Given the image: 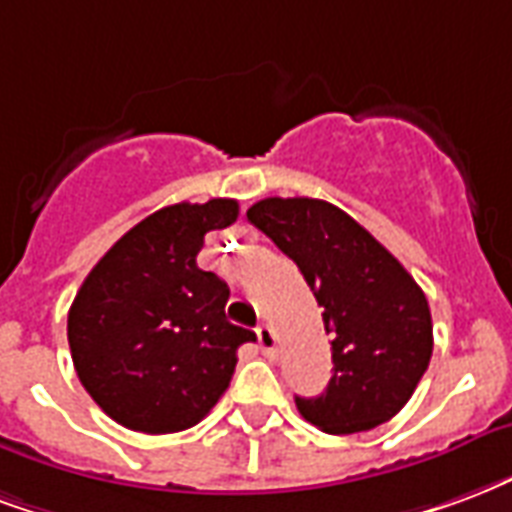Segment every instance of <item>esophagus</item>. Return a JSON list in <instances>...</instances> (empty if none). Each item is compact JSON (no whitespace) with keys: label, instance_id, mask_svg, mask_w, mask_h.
Returning <instances> with one entry per match:
<instances>
[{"label":"esophagus","instance_id":"1","mask_svg":"<svg viewBox=\"0 0 512 512\" xmlns=\"http://www.w3.org/2000/svg\"><path fill=\"white\" fill-rule=\"evenodd\" d=\"M255 333H257V344H260V350L266 352V355H274V350H276L274 328H271L268 323H263V325H257Z\"/></svg>","mask_w":512,"mask_h":512}]
</instances>
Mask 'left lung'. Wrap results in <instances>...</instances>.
Returning <instances> with one entry per match:
<instances>
[{"mask_svg":"<svg viewBox=\"0 0 512 512\" xmlns=\"http://www.w3.org/2000/svg\"><path fill=\"white\" fill-rule=\"evenodd\" d=\"M304 274L325 331L333 377L295 407L325 434H355L391 420L426 374L434 347L426 295L407 268L333 203L266 198L246 211Z\"/></svg>","mask_w":512,"mask_h":512,"instance_id":"8db88e82","label":"left lung"}]
</instances>
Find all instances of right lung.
<instances>
[{
    "label": "right lung",
    "instance_id": "obj_1",
    "mask_svg": "<svg viewBox=\"0 0 512 512\" xmlns=\"http://www.w3.org/2000/svg\"><path fill=\"white\" fill-rule=\"evenodd\" d=\"M238 203H176L127 230L83 279L67 314L78 380L124 429L173 434L206 418L255 333L225 317L227 285L198 268L206 233Z\"/></svg>",
    "mask_w": 512,
    "mask_h": 512
}]
</instances>
